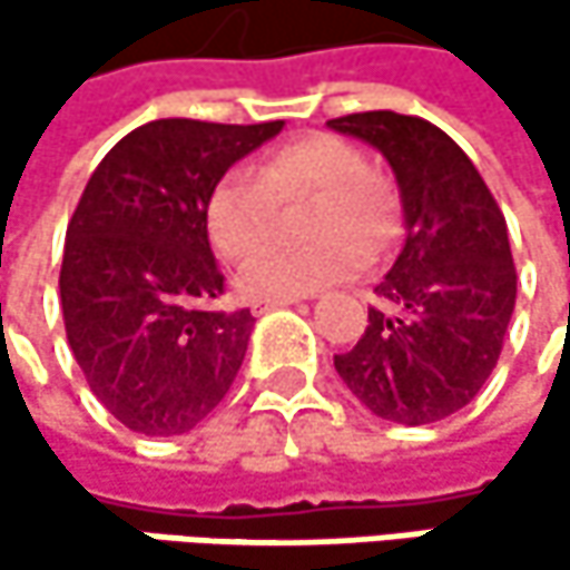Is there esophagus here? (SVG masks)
Listing matches in <instances>:
<instances>
[{
    "label": "esophagus",
    "instance_id": "34e87169",
    "mask_svg": "<svg viewBox=\"0 0 570 570\" xmlns=\"http://www.w3.org/2000/svg\"><path fill=\"white\" fill-rule=\"evenodd\" d=\"M289 303H299V296H257V299H250V309L254 313H267L274 306H289Z\"/></svg>",
    "mask_w": 570,
    "mask_h": 570
}]
</instances>
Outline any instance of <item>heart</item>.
<instances>
[{"label":"heart","instance_id":"1","mask_svg":"<svg viewBox=\"0 0 570 570\" xmlns=\"http://www.w3.org/2000/svg\"><path fill=\"white\" fill-rule=\"evenodd\" d=\"M314 194L304 229L314 244L296 252L263 249L281 199ZM396 194L383 174L366 168V155L336 135H303L274 148L261 174L227 171L207 200V234L227 261L264 255L240 271L254 296H299L340 284L363 271L366 254L380 257L396 240Z\"/></svg>","mask_w":570,"mask_h":570}]
</instances>
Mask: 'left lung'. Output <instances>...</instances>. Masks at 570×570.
<instances>
[{"label": "left lung", "mask_w": 570, "mask_h": 570, "mask_svg": "<svg viewBox=\"0 0 570 570\" xmlns=\"http://www.w3.org/2000/svg\"><path fill=\"white\" fill-rule=\"evenodd\" d=\"M330 128L383 151L405 217V244L376 286L383 306L333 366L373 415L439 422L479 396L505 343L518 289L505 214L469 155L425 118L360 111Z\"/></svg>", "instance_id": "1"}]
</instances>
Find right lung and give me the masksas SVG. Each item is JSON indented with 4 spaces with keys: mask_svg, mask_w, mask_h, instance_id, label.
Instances as JSON below:
<instances>
[{
    "mask_svg": "<svg viewBox=\"0 0 570 570\" xmlns=\"http://www.w3.org/2000/svg\"><path fill=\"white\" fill-rule=\"evenodd\" d=\"M281 128L148 121L85 184L58 274L65 336L91 393L131 432L180 435L237 380L254 316L210 306L224 274L207 200L230 165Z\"/></svg>",
    "mask_w": 570,
    "mask_h": 570,
    "instance_id": "obj_1",
    "label": "right lung"
}]
</instances>
